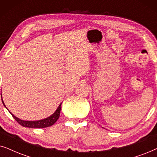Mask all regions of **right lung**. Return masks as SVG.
<instances>
[{"label":"right lung","mask_w":157,"mask_h":157,"mask_svg":"<svg viewBox=\"0 0 157 157\" xmlns=\"http://www.w3.org/2000/svg\"><path fill=\"white\" fill-rule=\"evenodd\" d=\"M2 102H3V100H2ZM61 105L62 104H60L57 110L54 112V113H53V115H52L51 116L48 117L47 118L43 119V120H40V121H22L19 118H16V117L14 116L10 112V114L12 115V116L13 117L14 119H15V120L17 121L20 125H21L22 126L28 127V128H47V127L51 126L52 125H54L56 123V121L58 120V118H59V115H60V110H61ZM4 106H5V105H4Z\"/></svg>","instance_id":"1"}]
</instances>
